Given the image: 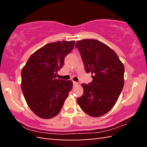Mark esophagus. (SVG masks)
I'll use <instances>...</instances> for the list:
<instances>
[{
	"label": "esophagus",
	"mask_w": 147,
	"mask_h": 147,
	"mask_svg": "<svg viewBox=\"0 0 147 147\" xmlns=\"http://www.w3.org/2000/svg\"><path fill=\"white\" fill-rule=\"evenodd\" d=\"M73 83L74 86H77V85H78V82H74V81L73 82Z\"/></svg>",
	"instance_id": "esophagus-1"
}]
</instances>
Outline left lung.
I'll return each mask as SVG.
<instances>
[{
	"label": "left lung",
	"mask_w": 147,
	"mask_h": 147,
	"mask_svg": "<svg viewBox=\"0 0 147 147\" xmlns=\"http://www.w3.org/2000/svg\"><path fill=\"white\" fill-rule=\"evenodd\" d=\"M87 73L93 80L82 84L84 93L77 102L84 112L97 117L110 111L124 86V67L112 49L96 39L76 42Z\"/></svg>",
	"instance_id": "obj_1"
}]
</instances>
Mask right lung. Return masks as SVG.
Here are the masks:
<instances>
[{"mask_svg":"<svg viewBox=\"0 0 147 147\" xmlns=\"http://www.w3.org/2000/svg\"><path fill=\"white\" fill-rule=\"evenodd\" d=\"M74 46V41L47 44L32 54L22 69L24 98L39 117L51 119L58 115L73 88L71 80L56 79V74Z\"/></svg>","mask_w":147,"mask_h":147,"instance_id":"right-lung-1","label":"right lung"}]
</instances>
